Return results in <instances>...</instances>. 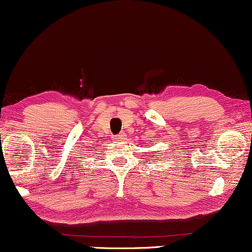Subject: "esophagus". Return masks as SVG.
<instances>
[{
	"instance_id": "1",
	"label": "esophagus",
	"mask_w": 252,
	"mask_h": 252,
	"mask_svg": "<svg viewBox=\"0 0 252 252\" xmlns=\"http://www.w3.org/2000/svg\"><path fill=\"white\" fill-rule=\"evenodd\" d=\"M126 135L123 132V134L117 135L116 137H115V140H116V141H123V140H126Z\"/></svg>"
}]
</instances>
